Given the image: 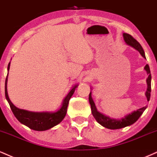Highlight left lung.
Returning a JSON list of instances; mask_svg holds the SVG:
<instances>
[{
	"instance_id": "obj_1",
	"label": "left lung",
	"mask_w": 157,
	"mask_h": 157,
	"mask_svg": "<svg viewBox=\"0 0 157 157\" xmlns=\"http://www.w3.org/2000/svg\"><path fill=\"white\" fill-rule=\"evenodd\" d=\"M123 39H124V41L127 45L137 50L138 52L140 53L141 56L145 59V52L143 51L140 44L135 39L132 37L130 34H126V33H123ZM144 69L147 72V74L148 75V78L146 79L147 90L145 92V96L147 98V101H149L151 97V75L150 68H149L148 64H146L145 66ZM89 102L90 104V106H91L92 114H93L95 119L96 120L97 122L99 124H101L102 126H104L106 128H109V129H119V128H124V127L131 126V125L133 124V123H135L139 119V117H140L142 114L143 113V112L147 108V106H144V107L137 109V111L131 112V113L125 115L124 117H121V118L115 119L111 118L109 116L105 115L104 114L101 113V112L98 111L95 103H94L93 98H92V92H90L89 95Z\"/></svg>"
}]
</instances>
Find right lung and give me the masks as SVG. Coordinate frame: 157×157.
Returning a JSON list of instances; mask_svg holds the SVG:
<instances>
[{
	"instance_id": "obj_1",
	"label": "right lung",
	"mask_w": 157,
	"mask_h": 157,
	"mask_svg": "<svg viewBox=\"0 0 157 157\" xmlns=\"http://www.w3.org/2000/svg\"><path fill=\"white\" fill-rule=\"evenodd\" d=\"M9 67H10V62L9 63L8 67H7L8 73ZM7 82H8V74H7L5 82V95L14 115L22 124L28 126L31 129L39 131V132L48 130L63 121L67 113V109L70 99L74 93L75 88L78 86V84H75L71 88L69 93L64 97L60 108L57 111L31 112L16 107L12 104V101L9 99L8 92H7Z\"/></svg>"
}]
</instances>
